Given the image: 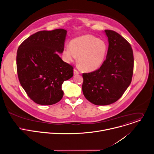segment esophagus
<instances>
[{
  "label": "esophagus",
  "instance_id": "1",
  "mask_svg": "<svg viewBox=\"0 0 154 154\" xmlns=\"http://www.w3.org/2000/svg\"><path fill=\"white\" fill-rule=\"evenodd\" d=\"M73 73H74V75H78V74H79V72H78L77 70H76V69H74Z\"/></svg>",
  "mask_w": 154,
  "mask_h": 154
}]
</instances>
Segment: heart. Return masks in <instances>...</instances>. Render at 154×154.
Here are the masks:
<instances>
[{"label":"heart","instance_id":"1","mask_svg":"<svg viewBox=\"0 0 154 154\" xmlns=\"http://www.w3.org/2000/svg\"><path fill=\"white\" fill-rule=\"evenodd\" d=\"M108 51L106 43L91 35H85L73 39L69 46L63 50V57L67 62H71L77 57L82 70L94 72L103 64Z\"/></svg>","mask_w":154,"mask_h":154}]
</instances>
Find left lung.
I'll list each match as a JSON object with an SVG mask.
<instances>
[{"instance_id": "1", "label": "left lung", "mask_w": 154, "mask_h": 154, "mask_svg": "<svg viewBox=\"0 0 154 154\" xmlns=\"http://www.w3.org/2000/svg\"><path fill=\"white\" fill-rule=\"evenodd\" d=\"M105 31L109 42L106 60L98 70L82 74L83 94L96 105H108L117 101L130 86L133 73L130 44L116 32Z\"/></svg>"}]
</instances>
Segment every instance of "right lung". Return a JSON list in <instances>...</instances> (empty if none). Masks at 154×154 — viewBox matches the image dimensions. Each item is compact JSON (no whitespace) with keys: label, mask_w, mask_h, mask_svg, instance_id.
<instances>
[{"label":"right lung","mask_w":154,"mask_h":154,"mask_svg":"<svg viewBox=\"0 0 154 154\" xmlns=\"http://www.w3.org/2000/svg\"><path fill=\"white\" fill-rule=\"evenodd\" d=\"M66 30L39 31L26 38L17 51L19 81L29 97L42 105H54L63 95L62 84L73 76V67L58 54L63 53Z\"/></svg>","instance_id":"obj_1"}]
</instances>
